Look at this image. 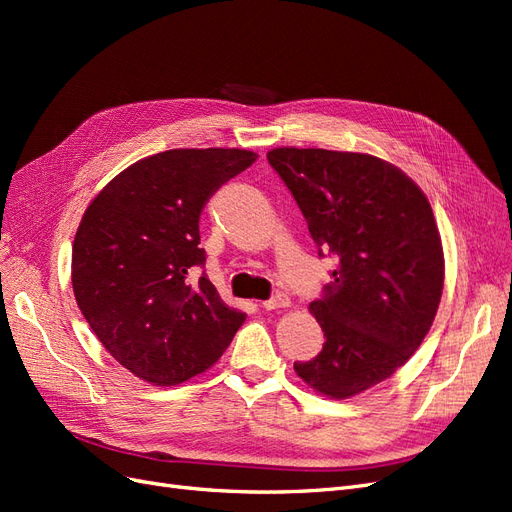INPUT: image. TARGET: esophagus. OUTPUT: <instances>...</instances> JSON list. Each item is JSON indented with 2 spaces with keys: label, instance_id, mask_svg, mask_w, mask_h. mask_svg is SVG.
I'll use <instances>...</instances> for the list:
<instances>
[{
  "label": "esophagus",
  "instance_id": "obj_1",
  "mask_svg": "<svg viewBox=\"0 0 512 512\" xmlns=\"http://www.w3.org/2000/svg\"><path fill=\"white\" fill-rule=\"evenodd\" d=\"M290 301L286 294H275V297L262 301V309H277V307H286Z\"/></svg>",
  "mask_w": 512,
  "mask_h": 512
}]
</instances>
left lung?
<instances>
[{
    "mask_svg": "<svg viewBox=\"0 0 512 512\" xmlns=\"http://www.w3.org/2000/svg\"><path fill=\"white\" fill-rule=\"evenodd\" d=\"M269 164L307 222L318 256L337 267L309 312L324 331L320 354L297 376L331 399L391 378L421 346L444 288V252L423 190L369 153L277 147Z\"/></svg>",
    "mask_w": 512,
    "mask_h": 512,
    "instance_id": "8db88e82",
    "label": "left lung"
}]
</instances>
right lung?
Instances as JSON below:
<instances>
[{"label":"right lung","instance_id":"obj_1","mask_svg":"<svg viewBox=\"0 0 512 512\" xmlns=\"http://www.w3.org/2000/svg\"><path fill=\"white\" fill-rule=\"evenodd\" d=\"M247 149H170L138 160L91 200L72 245V288L91 331L123 367L158 386L203 374L245 314L203 271L198 220Z\"/></svg>","mask_w":512,"mask_h":512}]
</instances>
